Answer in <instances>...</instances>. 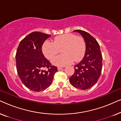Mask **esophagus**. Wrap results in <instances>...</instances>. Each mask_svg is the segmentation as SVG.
I'll return each mask as SVG.
<instances>
[{"mask_svg":"<svg viewBox=\"0 0 121 121\" xmlns=\"http://www.w3.org/2000/svg\"><path fill=\"white\" fill-rule=\"evenodd\" d=\"M62 67H58V70H62Z\"/></svg>","mask_w":121,"mask_h":121,"instance_id":"obj_1","label":"esophagus"}]
</instances>
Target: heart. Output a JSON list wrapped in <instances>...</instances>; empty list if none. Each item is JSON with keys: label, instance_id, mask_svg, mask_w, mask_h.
I'll return each instance as SVG.
<instances>
[{"label": "heart", "instance_id": "1", "mask_svg": "<svg viewBox=\"0 0 121 121\" xmlns=\"http://www.w3.org/2000/svg\"><path fill=\"white\" fill-rule=\"evenodd\" d=\"M61 49L62 55L54 58L52 60L53 65L63 67L78 62L85 54L86 44L81 36L72 34H64L54 38L53 42L46 41L43 44L42 52L44 56L51 59Z\"/></svg>", "mask_w": 121, "mask_h": 121}]
</instances>
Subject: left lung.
<instances>
[{
    "mask_svg": "<svg viewBox=\"0 0 121 121\" xmlns=\"http://www.w3.org/2000/svg\"><path fill=\"white\" fill-rule=\"evenodd\" d=\"M74 31L79 32L84 39L86 51L83 59L74 67L75 72L69 80L76 88L87 90L96 83L101 74L102 54L98 42L89 33L80 30Z\"/></svg>",
    "mask_w": 121,
    "mask_h": 121,
    "instance_id": "8db88e82",
    "label": "left lung"
}]
</instances>
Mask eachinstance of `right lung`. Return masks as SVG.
Masks as SVG:
<instances>
[{"label": "right lung", "mask_w": 121, "mask_h": 121, "mask_svg": "<svg viewBox=\"0 0 121 121\" xmlns=\"http://www.w3.org/2000/svg\"><path fill=\"white\" fill-rule=\"evenodd\" d=\"M51 35L33 32L20 43L16 54L18 75L26 87L34 91L45 90L51 85L57 68L51 64L42 53V47ZM43 69H47V71Z\"/></svg>", "instance_id": "add662e5"}]
</instances>
